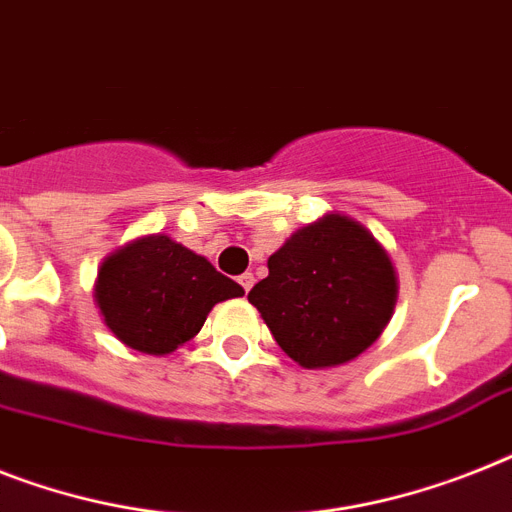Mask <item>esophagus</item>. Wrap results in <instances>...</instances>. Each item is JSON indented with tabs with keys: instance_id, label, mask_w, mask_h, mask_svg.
<instances>
[{
	"instance_id": "34e87169",
	"label": "esophagus",
	"mask_w": 512,
	"mask_h": 512,
	"mask_svg": "<svg viewBox=\"0 0 512 512\" xmlns=\"http://www.w3.org/2000/svg\"><path fill=\"white\" fill-rule=\"evenodd\" d=\"M239 284H242L244 292H249L252 284H255V276H252V273H242V276H239Z\"/></svg>"
}]
</instances>
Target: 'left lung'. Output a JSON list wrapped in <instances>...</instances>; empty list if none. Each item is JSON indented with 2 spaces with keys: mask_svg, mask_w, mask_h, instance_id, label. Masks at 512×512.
Wrapping results in <instances>:
<instances>
[{
  "mask_svg": "<svg viewBox=\"0 0 512 512\" xmlns=\"http://www.w3.org/2000/svg\"><path fill=\"white\" fill-rule=\"evenodd\" d=\"M397 278L384 247L357 220L326 215L268 260L249 302L302 368L342 365L376 342L392 318Z\"/></svg>",
  "mask_w": 512,
  "mask_h": 512,
  "instance_id": "8db88e82",
  "label": "left lung"
}]
</instances>
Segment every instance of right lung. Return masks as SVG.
<instances>
[{"label": "right lung", "instance_id": "obj_1", "mask_svg": "<svg viewBox=\"0 0 512 512\" xmlns=\"http://www.w3.org/2000/svg\"><path fill=\"white\" fill-rule=\"evenodd\" d=\"M236 281L170 236H144L110 255L99 268V313L131 350L168 355L199 334L218 302L242 297Z\"/></svg>", "mask_w": 512, "mask_h": 512}]
</instances>
